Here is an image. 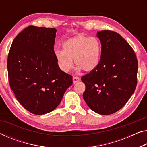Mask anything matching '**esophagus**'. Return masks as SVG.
Wrapping results in <instances>:
<instances>
[{
  "instance_id": "34e87169",
  "label": "esophagus",
  "mask_w": 147,
  "mask_h": 147,
  "mask_svg": "<svg viewBox=\"0 0 147 147\" xmlns=\"http://www.w3.org/2000/svg\"><path fill=\"white\" fill-rule=\"evenodd\" d=\"M73 83L75 84L77 82H78L79 80H80V78H79L78 77H77V76H73Z\"/></svg>"
}]
</instances>
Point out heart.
<instances>
[{
	"label": "heart",
	"instance_id": "1",
	"mask_svg": "<svg viewBox=\"0 0 147 147\" xmlns=\"http://www.w3.org/2000/svg\"><path fill=\"white\" fill-rule=\"evenodd\" d=\"M101 55V44L95 37L78 34L67 39L63 44V50H55V57L63 71L68 72L74 63L84 72H92L97 68Z\"/></svg>",
	"mask_w": 147,
	"mask_h": 147
}]
</instances>
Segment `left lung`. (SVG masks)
Wrapping results in <instances>:
<instances>
[{
  "instance_id": "left-lung-1",
  "label": "left lung",
  "mask_w": 147,
  "mask_h": 147,
  "mask_svg": "<svg viewBox=\"0 0 147 147\" xmlns=\"http://www.w3.org/2000/svg\"><path fill=\"white\" fill-rule=\"evenodd\" d=\"M101 44L99 64L81 78L85 84L83 98L95 113L109 115L119 111L134 93L138 62L134 50L115 31H98Z\"/></svg>"
}]
</instances>
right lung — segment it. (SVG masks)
<instances>
[{
	"label": "right lung",
	"instance_id": "1",
	"mask_svg": "<svg viewBox=\"0 0 147 147\" xmlns=\"http://www.w3.org/2000/svg\"><path fill=\"white\" fill-rule=\"evenodd\" d=\"M55 28L30 26L13 40L7 67L11 90L30 113H50L61 103L73 76L60 69L55 57Z\"/></svg>",
	"mask_w": 147,
	"mask_h": 147
}]
</instances>
